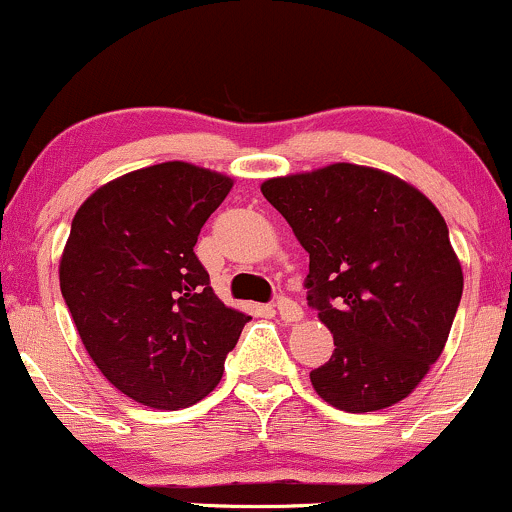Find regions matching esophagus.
I'll use <instances>...</instances> for the list:
<instances>
[{"label":"esophagus","instance_id":"1","mask_svg":"<svg viewBox=\"0 0 512 512\" xmlns=\"http://www.w3.org/2000/svg\"><path fill=\"white\" fill-rule=\"evenodd\" d=\"M277 311H279V318H282L284 323H296V320L303 318L301 306L296 301H291L289 296H279V299H277Z\"/></svg>","mask_w":512,"mask_h":512}]
</instances>
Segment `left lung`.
<instances>
[{
	"label": "left lung",
	"instance_id": "obj_1",
	"mask_svg": "<svg viewBox=\"0 0 512 512\" xmlns=\"http://www.w3.org/2000/svg\"><path fill=\"white\" fill-rule=\"evenodd\" d=\"M262 194L306 247L308 306L335 338L313 389L347 413L403 401L442 355L462 301L445 218L411 184L350 162L267 179Z\"/></svg>",
	"mask_w": 512,
	"mask_h": 512
}]
</instances>
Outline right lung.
Wrapping results in <instances>:
<instances>
[{"mask_svg":"<svg viewBox=\"0 0 512 512\" xmlns=\"http://www.w3.org/2000/svg\"><path fill=\"white\" fill-rule=\"evenodd\" d=\"M230 187L162 162L104 184L72 218L63 299L101 374L143 406L177 411L216 389L250 320L213 294L194 252Z\"/></svg>","mask_w":512,"mask_h":512,"instance_id":"obj_1","label":"right lung"}]
</instances>
